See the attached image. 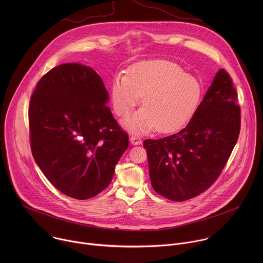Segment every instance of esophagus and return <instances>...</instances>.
Segmentation results:
<instances>
[{"instance_id":"obj_1","label":"esophagus","mask_w":263,"mask_h":263,"mask_svg":"<svg viewBox=\"0 0 263 263\" xmlns=\"http://www.w3.org/2000/svg\"><path fill=\"white\" fill-rule=\"evenodd\" d=\"M130 140H131L132 144H141L142 143V139H141L140 135H138V134H132Z\"/></svg>"}]
</instances>
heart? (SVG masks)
Segmentation results:
<instances>
[{"label": "heart", "instance_id": "obj_1", "mask_svg": "<svg viewBox=\"0 0 263 263\" xmlns=\"http://www.w3.org/2000/svg\"><path fill=\"white\" fill-rule=\"evenodd\" d=\"M142 100L143 108L127 122L133 131L154 128L162 133L176 131L194 116L201 98L198 80L176 63L147 60L120 72L112 82V100L117 115L128 117Z\"/></svg>", "mask_w": 263, "mask_h": 263}]
</instances>
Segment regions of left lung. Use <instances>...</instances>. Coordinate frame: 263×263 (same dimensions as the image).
Masks as SVG:
<instances>
[{"label":"left lung","mask_w":263,"mask_h":263,"mask_svg":"<svg viewBox=\"0 0 263 263\" xmlns=\"http://www.w3.org/2000/svg\"><path fill=\"white\" fill-rule=\"evenodd\" d=\"M230 74L219 69L187 126L176 134L145 139L154 191L176 201L193 199L215 182L240 131V107Z\"/></svg>","instance_id":"8db88e82"}]
</instances>
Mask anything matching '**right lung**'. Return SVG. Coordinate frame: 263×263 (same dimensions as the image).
Listing matches in <instances>:
<instances>
[{
  "mask_svg": "<svg viewBox=\"0 0 263 263\" xmlns=\"http://www.w3.org/2000/svg\"><path fill=\"white\" fill-rule=\"evenodd\" d=\"M99 74L78 63L60 64L42 77L29 104L32 155L56 189L86 200L110 184L129 136L106 106Z\"/></svg>",
  "mask_w": 263,
  "mask_h": 263,
  "instance_id": "1",
  "label": "right lung"
}]
</instances>
